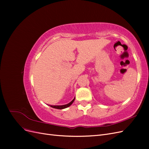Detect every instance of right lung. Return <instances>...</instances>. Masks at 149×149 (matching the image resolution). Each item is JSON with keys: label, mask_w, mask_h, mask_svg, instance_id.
Returning a JSON list of instances; mask_svg holds the SVG:
<instances>
[{"label": "right lung", "mask_w": 149, "mask_h": 149, "mask_svg": "<svg viewBox=\"0 0 149 149\" xmlns=\"http://www.w3.org/2000/svg\"><path fill=\"white\" fill-rule=\"evenodd\" d=\"M74 100H75V97L70 102H69L68 104H65V105H61V106H52V105H50V107H52L53 108H55V109H65V108L68 107L69 106H70L72 104H73V102H74Z\"/></svg>", "instance_id": "obj_1"}]
</instances>
